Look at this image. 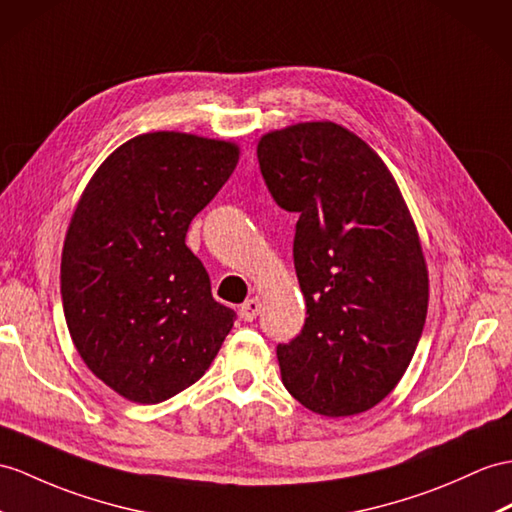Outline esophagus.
Returning a JSON list of instances; mask_svg holds the SVG:
<instances>
[{
  "mask_svg": "<svg viewBox=\"0 0 512 512\" xmlns=\"http://www.w3.org/2000/svg\"><path fill=\"white\" fill-rule=\"evenodd\" d=\"M260 308H263V304H260V299H258V297H252V299H247L245 304H241L239 313H241V317H243L245 321H254V319L258 317V313H260Z\"/></svg>",
  "mask_w": 512,
  "mask_h": 512,
  "instance_id": "esophagus-1",
  "label": "esophagus"
}]
</instances>
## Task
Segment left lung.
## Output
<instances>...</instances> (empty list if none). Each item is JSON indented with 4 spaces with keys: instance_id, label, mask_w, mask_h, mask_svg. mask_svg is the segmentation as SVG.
I'll list each match as a JSON object with an SVG mask.
<instances>
[{
    "instance_id": "left-lung-1",
    "label": "left lung",
    "mask_w": 512,
    "mask_h": 512,
    "mask_svg": "<svg viewBox=\"0 0 512 512\" xmlns=\"http://www.w3.org/2000/svg\"><path fill=\"white\" fill-rule=\"evenodd\" d=\"M267 189L297 213L304 328L278 343L282 382L326 417L365 413L404 376L428 313V271L400 189L373 149L330 121L258 143Z\"/></svg>"
}]
</instances>
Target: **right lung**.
<instances>
[{"mask_svg":"<svg viewBox=\"0 0 512 512\" xmlns=\"http://www.w3.org/2000/svg\"><path fill=\"white\" fill-rule=\"evenodd\" d=\"M236 162L226 141L141 134L102 162L73 213L60 263L71 339L132 402H165L197 382L234 326L184 239Z\"/></svg>","mask_w":512,"mask_h":512,"instance_id":"1","label":"right lung"}]
</instances>
